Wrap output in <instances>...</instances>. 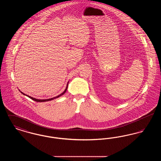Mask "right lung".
<instances>
[{
	"label": "right lung",
	"mask_w": 161,
	"mask_h": 161,
	"mask_svg": "<svg viewBox=\"0 0 161 161\" xmlns=\"http://www.w3.org/2000/svg\"><path fill=\"white\" fill-rule=\"evenodd\" d=\"M68 83H69V81L68 82V84L66 85V89H65V90L64 91V92H62L61 94H60L59 95H58V96H57V97H55L54 98H49V99H46V100H39V99H36V98H33V97H32L31 96H29V95H26V94H25L24 93H23L22 92H21L20 90H19V91L21 92L23 95H25V96H26V97H29L30 98H31L32 100H34V101H37V102H46V101H51V100H54V99H55V98H58V97H61L62 96L63 94H64V93L66 92V91H67V89H68Z\"/></svg>",
	"instance_id": "add662e5"
}]
</instances>
